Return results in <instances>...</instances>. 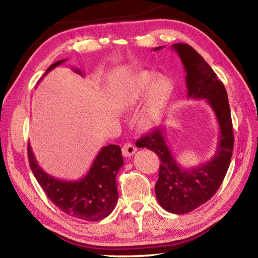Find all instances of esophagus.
Here are the masks:
<instances>
[{
    "mask_svg": "<svg viewBox=\"0 0 258 258\" xmlns=\"http://www.w3.org/2000/svg\"><path fill=\"white\" fill-rule=\"evenodd\" d=\"M121 151H123L124 157H131L135 154L137 148H135L132 143H125L123 148H121Z\"/></svg>",
    "mask_w": 258,
    "mask_h": 258,
    "instance_id": "34e87169",
    "label": "esophagus"
}]
</instances>
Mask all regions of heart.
<instances>
[{"label":"heart","mask_w":258,"mask_h":258,"mask_svg":"<svg viewBox=\"0 0 258 258\" xmlns=\"http://www.w3.org/2000/svg\"><path fill=\"white\" fill-rule=\"evenodd\" d=\"M171 82L166 77H157L154 73L141 72L126 85L123 100L126 104H134L148 93L145 107L138 116L140 127L147 128L155 123L164 103L171 93Z\"/></svg>","instance_id":"obj_1"}]
</instances>
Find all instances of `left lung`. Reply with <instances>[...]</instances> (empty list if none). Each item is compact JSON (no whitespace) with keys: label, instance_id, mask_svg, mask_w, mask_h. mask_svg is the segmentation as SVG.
Masks as SVG:
<instances>
[{"label":"left lung","instance_id":"left-lung-1","mask_svg":"<svg viewBox=\"0 0 258 258\" xmlns=\"http://www.w3.org/2000/svg\"><path fill=\"white\" fill-rule=\"evenodd\" d=\"M173 49L185 69L187 98L205 99L215 113L220 135L216 154L197 167L184 169L177 164L166 143L164 126L152 130L138 140L139 148H148L159 157V176L156 197L165 211L186 214L208 202L223 182L233 151V127L228 93L216 74L194 47L177 43ZM161 46L155 47V51Z\"/></svg>","mask_w":258,"mask_h":258}]
</instances>
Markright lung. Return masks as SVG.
<instances>
[{"instance_id": "obj_1", "label": "right lung", "mask_w": 258, "mask_h": 258, "mask_svg": "<svg viewBox=\"0 0 258 258\" xmlns=\"http://www.w3.org/2000/svg\"><path fill=\"white\" fill-rule=\"evenodd\" d=\"M64 61L66 59L51 64L45 74ZM73 71L84 76L80 69L73 68ZM28 160L34 176L47 198L67 215L83 221L97 222L107 217L116 207L118 202L116 175L124 165L118 146L103 147L95 157L90 171L77 181L58 180L45 173L35 159L29 143Z\"/></svg>"}]
</instances>
